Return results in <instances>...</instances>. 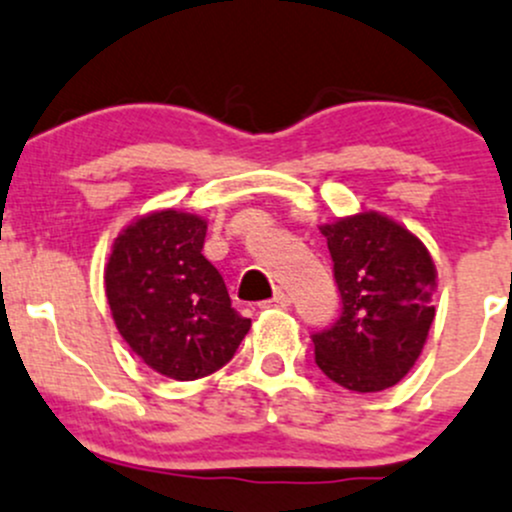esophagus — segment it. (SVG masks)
<instances>
[{
  "mask_svg": "<svg viewBox=\"0 0 512 512\" xmlns=\"http://www.w3.org/2000/svg\"><path fill=\"white\" fill-rule=\"evenodd\" d=\"M289 306H292V299L284 292H277L270 301H262V309H289Z\"/></svg>",
  "mask_w": 512,
  "mask_h": 512,
  "instance_id": "esophagus-1",
  "label": "esophagus"
}]
</instances>
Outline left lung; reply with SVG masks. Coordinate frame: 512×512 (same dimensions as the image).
Here are the masks:
<instances>
[{"instance_id": "left-lung-1", "label": "left lung", "mask_w": 512, "mask_h": 512, "mask_svg": "<svg viewBox=\"0 0 512 512\" xmlns=\"http://www.w3.org/2000/svg\"><path fill=\"white\" fill-rule=\"evenodd\" d=\"M343 299L338 321L314 333L316 365L351 392H380L417 363L434 321L437 267L417 235L378 211L321 225Z\"/></svg>"}]
</instances>
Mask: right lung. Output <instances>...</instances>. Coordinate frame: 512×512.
I'll list each match as a JSON object with an SVG mask.
<instances>
[{"instance_id":"obj_1","label":"right lung","mask_w":512,"mask_h":512,"mask_svg":"<svg viewBox=\"0 0 512 512\" xmlns=\"http://www.w3.org/2000/svg\"><path fill=\"white\" fill-rule=\"evenodd\" d=\"M201 215H139L112 242L105 294L112 321L144 363L171 380H198L223 368L250 319L230 306L223 277L203 257Z\"/></svg>"}]
</instances>
